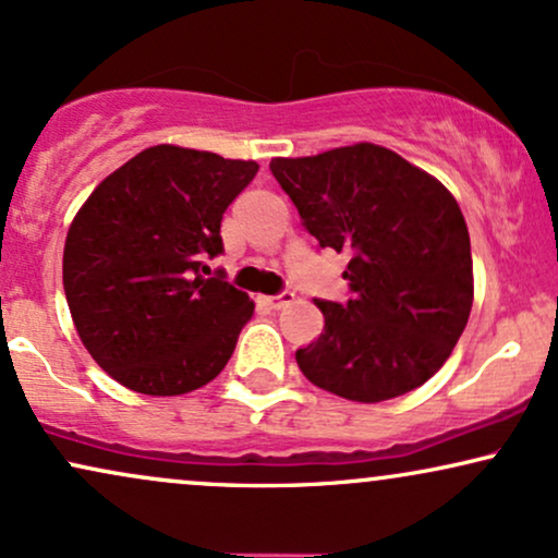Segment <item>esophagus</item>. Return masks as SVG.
I'll return each mask as SVG.
<instances>
[{"label":"esophagus","mask_w":558,"mask_h":558,"mask_svg":"<svg viewBox=\"0 0 558 558\" xmlns=\"http://www.w3.org/2000/svg\"><path fill=\"white\" fill-rule=\"evenodd\" d=\"M292 300H294V292L284 290V292H279V294H271V298H266L264 302H266L268 307H271V311H281V307H284V305H290Z\"/></svg>","instance_id":"obj_1"}]
</instances>
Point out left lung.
<instances>
[{"label":"left lung","instance_id":"left-lung-1","mask_svg":"<svg viewBox=\"0 0 558 558\" xmlns=\"http://www.w3.org/2000/svg\"><path fill=\"white\" fill-rule=\"evenodd\" d=\"M268 168L320 247L352 256L343 271L352 298L315 300L326 326L294 354L302 375L360 403L424 385L473 305L471 238L450 191L369 142Z\"/></svg>","mask_w":558,"mask_h":558}]
</instances>
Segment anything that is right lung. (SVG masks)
I'll return each mask as SVG.
<instances>
[{
  "mask_svg": "<svg viewBox=\"0 0 558 558\" xmlns=\"http://www.w3.org/2000/svg\"><path fill=\"white\" fill-rule=\"evenodd\" d=\"M253 160L157 144L89 194L66 232L64 292L82 343L113 380L181 396L222 373L253 302L206 260Z\"/></svg>",
  "mask_w": 558,
  "mask_h": 558,
  "instance_id": "right-lung-1",
  "label": "right lung"
}]
</instances>
